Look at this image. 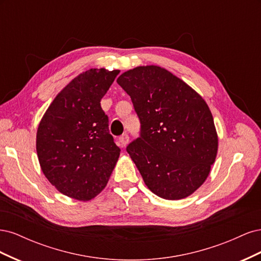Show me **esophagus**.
Segmentation results:
<instances>
[{"label":"esophagus","instance_id":"obj_1","mask_svg":"<svg viewBox=\"0 0 261 261\" xmlns=\"http://www.w3.org/2000/svg\"><path fill=\"white\" fill-rule=\"evenodd\" d=\"M128 141H129L128 134H123V135L120 137V143H121L122 147H125L126 145H127Z\"/></svg>","mask_w":261,"mask_h":261}]
</instances>
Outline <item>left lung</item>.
Instances as JSON below:
<instances>
[{
	"mask_svg": "<svg viewBox=\"0 0 261 261\" xmlns=\"http://www.w3.org/2000/svg\"><path fill=\"white\" fill-rule=\"evenodd\" d=\"M140 121L126 147L147 187L164 199L185 198L200 187L216 160L218 136L204 100L159 66H139L117 78Z\"/></svg>",
	"mask_w": 261,
	"mask_h": 261,
	"instance_id": "8db88e82",
	"label": "left lung"
}]
</instances>
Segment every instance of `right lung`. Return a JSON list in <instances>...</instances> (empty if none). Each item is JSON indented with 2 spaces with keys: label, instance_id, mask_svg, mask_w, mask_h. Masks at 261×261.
Returning <instances> with one entry per match:
<instances>
[{
  "label": "right lung",
  "instance_id": "right-lung-1",
  "mask_svg": "<svg viewBox=\"0 0 261 261\" xmlns=\"http://www.w3.org/2000/svg\"><path fill=\"white\" fill-rule=\"evenodd\" d=\"M120 70L91 68L78 75L46 110L37 132L42 172L59 192L89 200L103 189L121 149L100 101Z\"/></svg>",
  "mask_w": 261,
  "mask_h": 261
}]
</instances>
